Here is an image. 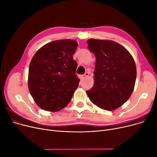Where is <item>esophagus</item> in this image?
I'll return each instance as SVG.
<instances>
[{
    "mask_svg": "<svg viewBox=\"0 0 157 157\" xmlns=\"http://www.w3.org/2000/svg\"><path fill=\"white\" fill-rule=\"evenodd\" d=\"M89 75V72H86L84 75H82L81 76V78H82V79H84V78L87 77Z\"/></svg>",
    "mask_w": 157,
    "mask_h": 157,
    "instance_id": "esophagus-1",
    "label": "esophagus"
}]
</instances>
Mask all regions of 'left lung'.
Instances as JSON below:
<instances>
[{"label":"left lung","mask_w":157,"mask_h":157,"mask_svg":"<svg viewBox=\"0 0 157 157\" xmlns=\"http://www.w3.org/2000/svg\"><path fill=\"white\" fill-rule=\"evenodd\" d=\"M94 54V85L86 91L95 105L105 110L120 107L132 95L137 77L135 61L124 47L114 41L89 39Z\"/></svg>","instance_id":"1"}]
</instances>
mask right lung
<instances>
[{
	"instance_id": "add662e5",
	"label": "right lung",
	"mask_w": 157,
	"mask_h": 157,
	"mask_svg": "<svg viewBox=\"0 0 157 157\" xmlns=\"http://www.w3.org/2000/svg\"><path fill=\"white\" fill-rule=\"evenodd\" d=\"M78 43L73 40L50 42L41 47L29 64L28 87L41 109L56 112L70 103L80 79L73 60Z\"/></svg>"
}]
</instances>
